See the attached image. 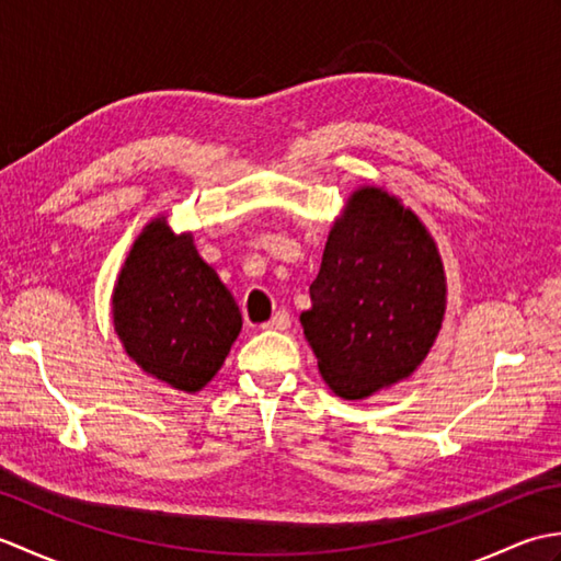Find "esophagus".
I'll use <instances>...</instances> for the list:
<instances>
[{
    "instance_id": "1",
    "label": "esophagus",
    "mask_w": 561,
    "mask_h": 561,
    "mask_svg": "<svg viewBox=\"0 0 561 561\" xmlns=\"http://www.w3.org/2000/svg\"><path fill=\"white\" fill-rule=\"evenodd\" d=\"M289 325H291V318H289V313L282 308V311L274 313V316L267 320V323H262V330H287Z\"/></svg>"
}]
</instances>
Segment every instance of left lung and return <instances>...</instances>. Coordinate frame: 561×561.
Returning <instances> with one entry per match:
<instances>
[{
	"mask_svg": "<svg viewBox=\"0 0 561 561\" xmlns=\"http://www.w3.org/2000/svg\"><path fill=\"white\" fill-rule=\"evenodd\" d=\"M301 313L325 383L362 400L408 378L440 330L446 279L434 238L380 187H362L328 236Z\"/></svg>",
	"mask_w": 561,
	"mask_h": 561,
	"instance_id": "left-lung-1",
	"label": "left lung"
}]
</instances>
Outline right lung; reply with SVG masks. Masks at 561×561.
Wrapping results in <instances>:
<instances>
[{"instance_id":"obj_1","label":"right lung","mask_w":561,"mask_h":561,"mask_svg":"<svg viewBox=\"0 0 561 561\" xmlns=\"http://www.w3.org/2000/svg\"><path fill=\"white\" fill-rule=\"evenodd\" d=\"M113 323L147 374L185 392L209 383L243 325L193 236H175L163 219L151 221L129 250L115 284Z\"/></svg>"}]
</instances>
